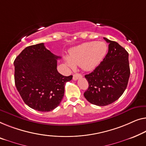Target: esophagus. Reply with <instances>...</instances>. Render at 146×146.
Segmentation results:
<instances>
[{
  "instance_id": "1",
  "label": "esophagus",
  "mask_w": 146,
  "mask_h": 146,
  "mask_svg": "<svg viewBox=\"0 0 146 146\" xmlns=\"http://www.w3.org/2000/svg\"><path fill=\"white\" fill-rule=\"evenodd\" d=\"M82 74H79V73H76L73 75V80H77L78 79H79V78H82Z\"/></svg>"
}]
</instances>
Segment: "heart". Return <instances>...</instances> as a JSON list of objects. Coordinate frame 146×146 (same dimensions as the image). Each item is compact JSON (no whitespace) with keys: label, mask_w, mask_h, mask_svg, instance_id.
Returning <instances> with one entry per match:
<instances>
[{"label":"heart","mask_w":146,"mask_h":146,"mask_svg":"<svg viewBox=\"0 0 146 146\" xmlns=\"http://www.w3.org/2000/svg\"><path fill=\"white\" fill-rule=\"evenodd\" d=\"M107 51V45L105 42H86L71 48L69 58H65V62L72 68L78 64L84 70L91 71L100 64Z\"/></svg>","instance_id":"1"}]
</instances>
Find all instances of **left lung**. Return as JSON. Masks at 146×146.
I'll return each instance as SVG.
<instances>
[{
	"label": "left lung",
	"instance_id": "left-lung-1",
	"mask_svg": "<svg viewBox=\"0 0 146 146\" xmlns=\"http://www.w3.org/2000/svg\"><path fill=\"white\" fill-rule=\"evenodd\" d=\"M109 50L102 62L92 72L85 75L89 87L84 97L98 106H106L122 96L130 77L128 52L117 42L104 37Z\"/></svg>",
	"mask_w": 146,
	"mask_h": 146
}]
</instances>
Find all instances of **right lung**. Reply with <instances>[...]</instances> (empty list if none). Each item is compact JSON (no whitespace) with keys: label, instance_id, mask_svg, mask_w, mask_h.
<instances>
[{"label":"right lung","instance_id":"right-lung-1","mask_svg":"<svg viewBox=\"0 0 146 146\" xmlns=\"http://www.w3.org/2000/svg\"><path fill=\"white\" fill-rule=\"evenodd\" d=\"M45 48L44 43L25 48L16 58L15 85L21 98L31 109L48 112L57 107L64 94V86L72 76L57 71L60 58Z\"/></svg>","mask_w":146,"mask_h":146}]
</instances>
